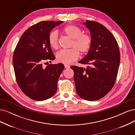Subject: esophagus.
I'll use <instances>...</instances> for the list:
<instances>
[{
	"mask_svg": "<svg viewBox=\"0 0 135 135\" xmlns=\"http://www.w3.org/2000/svg\"><path fill=\"white\" fill-rule=\"evenodd\" d=\"M65 68H66V69H69V68H70V66H69V65H66V64H65Z\"/></svg>",
	"mask_w": 135,
	"mask_h": 135,
	"instance_id": "34e87169",
	"label": "esophagus"
}]
</instances>
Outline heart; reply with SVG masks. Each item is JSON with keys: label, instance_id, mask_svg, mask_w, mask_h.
I'll return each instance as SVG.
<instances>
[{"label": "heart", "instance_id": "heart-1", "mask_svg": "<svg viewBox=\"0 0 135 135\" xmlns=\"http://www.w3.org/2000/svg\"><path fill=\"white\" fill-rule=\"evenodd\" d=\"M63 32L72 39L69 50H62L57 53L56 61L64 64H71L78 60L79 51L85 54L89 51L92 47V39L88 34L82 33L81 28L74 25H69L63 28ZM48 42L52 48L56 50L59 47V36L57 31H53L49 35Z\"/></svg>", "mask_w": 135, "mask_h": 135}]
</instances>
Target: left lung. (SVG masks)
<instances>
[{"instance_id": "1", "label": "left lung", "mask_w": 135, "mask_h": 135, "mask_svg": "<svg viewBox=\"0 0 135 135\" xmlns=\"http://www.w3.org/2000/svg\"><path fill=\"white\" fill-rule=\"evenodd\" d=\"M90 31L92 44L88 54L79 63L89 65L86 69L73 66L76 91L88 101L104 97L115 84L120 62L118 43L107 27L93 21L83 23Z\"/></svg>"}]
</instances>
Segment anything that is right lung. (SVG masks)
Returning a JSON list of instances; mask_svg holds the SVG:
<instances>
[{"label":"right lung","instance_id":"1","mask_svg":"<svg viewBox=\"0 0 135 135\" xmlns=\"http://www.w3.org/2000/svg\"><path fill=\"white\" fill-rule=\"evenodd\" d=\"M63 21H41L24 32L15 50L13 65L16 81L24 94L36 101H43L54 96L64 64H48L55 59L48 37L51 31Z\"/></svg>","mask_w":135,"mask_h":135}]
</instances>
